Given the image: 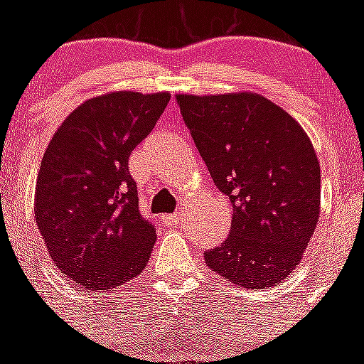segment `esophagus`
<instances>
[{
    "mask_svg": "<svg viewBox=\"0 0 364 364\" xmlns=\"http://www.w3.org/2000/svg\"><path fill=\"white\" fill-rule=\"evenodd\" d=\"M180 218H182V215L180 213H175V215H166V217L162 218V222L166 224V226L169 228H176L180 224Z\"/></svg>",
    "mask_w": 364,
    "mask_h": 364,
    "instance_id": "esophagus-1",
    "label": "esophagus"
}]
</instances>
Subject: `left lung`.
Wrapping results in <instances>:
<instances>
[{
	"label": "left lung",
	"mask_w": 364,
	"mask_h": 364,
	"mask_svg": "<svg viewBox=\"0 0 364 364\" xmlns=\"http://www.w3.org/2000/svg\"><path fill=\"white\" fill-rule=\"evenodd\" d=\"M193 142L230 198L226 240L205 264L250 290L275 286L299 264L319 220L321 167L310 138L253 92L176 96Z\"/></svg>",
	"instance_id": "8db88e82"
}]
</instances>
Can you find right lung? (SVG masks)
Masks as SVG:
<instances>
[{
    "label": "right lung",
    "mask_w": 364,
    "mask_h": 364,
    "mask_svg": "<svg viewBox=\"0 0 364 364\" xmlns=\"http://www.w3.org/2000/svg\"><path fill=\"white\" fill-rule=\"evenodd\" d=\"M169 92L87 100L58 127L36 180V224L54 264L87 290H112L146 268L156 228L138 210L129 173Z\"/></svg>",
    "instance_id": "obj_1"
}]
</instances>
